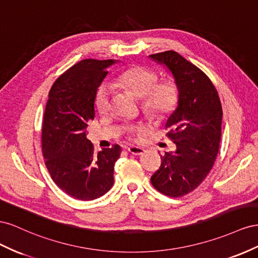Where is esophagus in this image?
Returning a JSON list of instances; mask_svg holds the SVG:
<instances>
[{"label": "esophagus", "instance_id": "34e87169", "mask_svg": "<svg viewBox=\"0 0 258 258\" xmlns=\"http://www.w3.org/2000/svg\"><path fill=\"white\" fill-rule=\"evenodd\" d=\"M128 152L132 154H135V156H142V154L145 153V149L141 148V147H136V146H132L130 148H127Z\"/></svg>", "mask_w": 258, "mask_h": 258}]
</instances>
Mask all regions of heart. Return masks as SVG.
<instances>
[{
    "mask_svg": "<svg viewBox=\"0 0 258 258\" xmlns=\"http://www.w3.org/2000/svg\"><path fill=\"white\" fill-rule=\"evenodd\" d=\"M116 84L142 98L145 111L156 119L170 115L177 107L179 87L172 79L159 80L158 73L145 66H132L123 70L115 79ZM112 91L107 84H100L95 92V107L101 114L111 109ZM144 131L143 125L128 128V135L134 137Z\"/></svg>",
    "mask_w": 258,
    "mask_h": 258,
    "instance_id": "b5f03b06",
    "label": "heart"
}]
</instances>
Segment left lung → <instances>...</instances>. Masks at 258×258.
<instances>
[{
  "label": "left lung",
  "mask_w": 258,
  "mask_h": 258,
  "mask_svg": "<svg viewBox=\"0 0 258 258\" xmlns=\"http://www.w3.org/2000/svg\"><path fill=\"white\" fill-rule=\"evenodd\" d=\"M150 57L171 70L179 87L178 107L165 125L176 151L161 156L151 183L159 192L179 198L200 186L215 163L222 136V104L210 78L178 53L166 50Z\"/></svg>",
  "instance_id": "left-lung-1"
}]
</instances>
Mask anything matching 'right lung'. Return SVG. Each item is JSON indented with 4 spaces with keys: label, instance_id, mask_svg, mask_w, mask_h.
<instances>
[{
    "label": "right lung",
    "instance_id": "right-lung-1",
    "mask_svg": "<svg viewBox=\"0 0 258 258\" xmlns=\"http://www.w3.org/2000/svg\"><path fill=\"white\" fill-rule=\"evenodd\" d=\"M114 60L83 59L59 76L48 93L42 124V152L51 179L66 194L95 200L113 186L121 147L94 153L86 127L94 120V96Z\"/></svg>",
    "mask_w": 258,
    "mask_h": 258
}]
</instances>
